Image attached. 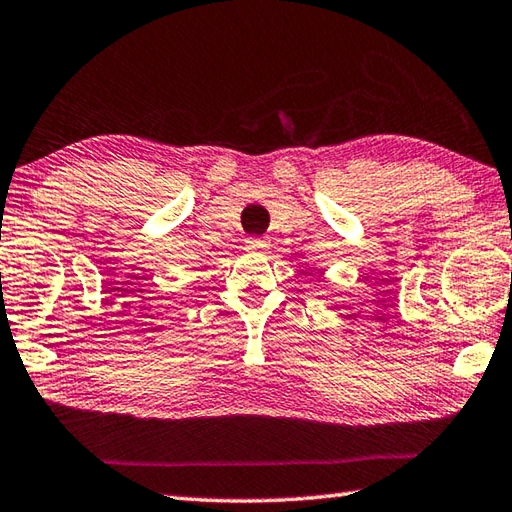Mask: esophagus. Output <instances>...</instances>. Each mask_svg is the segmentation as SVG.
<instances>
[{"label": "esophagus", "mask_w": 512, "mask_h": 512, "mask_svg": "<svg viewBox=\"0 0 512 512\" xmlns=\"http://www.w3.org/2000/svg\"><path fill=\"white\" fill-rule=\"evenodd\" d=\"M268 248H270V242L266 237H248L246 239V250H250V253H266Z\"/></svg>", "instance_id": "34e87169"}]
</instances>
